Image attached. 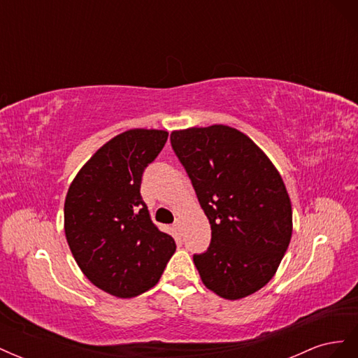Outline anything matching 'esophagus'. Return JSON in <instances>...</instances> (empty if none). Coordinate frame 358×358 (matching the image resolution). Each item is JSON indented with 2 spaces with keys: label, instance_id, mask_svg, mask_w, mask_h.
I'll return each instance as SVG.
<instances>
[{
  "label": "esophagus",
  "instance_id": "34e87169",
  "mask_svg": "<svg viewBox=\"0 0 358 358\" xmlns=\"http://www.w3.org/2000/svg\"><path fill=\"white\" fill-rule=\"evenodd\" d=\"M173 229H175V231L178 234H182V230H183V225H182V221L180 220H176L175 224H173Z\"/></svg>",
  "mask_w": 358,
  "mask_h": 358
}]
</instances>
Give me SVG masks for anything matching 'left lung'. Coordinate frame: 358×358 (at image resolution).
Masks as SVG:
<instances>
[{
  "instance_id": "obj_1",
  "label": "left lung",
  "mask_w": 358,
  "mask_h": 358,
  "mask_svg": "<svg viewBox=\"0 0 358 358\" xmlns=\"http://www.w3.org/2000/svg\"><path fill=\"white\" fill-rule=\"evenodd\" d=\"M212 241L194 255L206 288L227 300L254 294L273 278L291 241L292 210L284 180L246 134L227 125L170 134Z\"/></svg>"
}]
</instances>
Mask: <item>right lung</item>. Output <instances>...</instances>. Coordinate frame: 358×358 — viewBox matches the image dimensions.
Instances as JSON below:
<instances>
[{"instance_id":"add662e5","label":"right lung","mask_w":358,"mask_h":358,"mask_svg":"<svg viewBox=\"0 0 358 358\" xmlns=\"http://www.w3.org/2000/svg\"><path fill=\"white\" fill-rule=\"evenodd\" d=\"M162 129L134 128L103 145L79 170L64 203V230L83 275L131 299L152 288L176 251L140 196L142 176L167 142Z\"/></svg>"}]
</instances>
